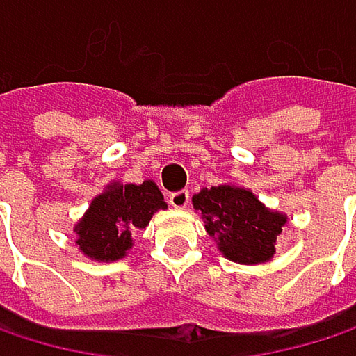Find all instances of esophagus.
<instances>
[{"label":"esophagus","instance_id":"34e87169","mask_svg":"<svg viewBox=\"0 0 356 356\" xmlns=\"http://www.w3.org/2000/svg\"><path fill=\"white\" fill-rule=\"evenodd\" d=\"M169 204H171L173 208H177V210L187 208V204H189V191H187V189H181V191L171 193V195H169Z\"/></svg>","mask_w":356,"mask_h":356}]
</instances>
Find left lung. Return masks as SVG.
<instances>
[{
  "instance_id": "obj_1",
  "label": "left lung",
  "mask_w": 356,
  "mask_h": 356,
  "mask_svg": "<svg viewBox=\"0 0 356 356\" xmlns=\"http://www.w3.org/2000/svg\"><path fill=\"white\" fill-rule=\"evenodd\" d=\"M191 204L218 251L245 266L270 261L289 225L286 214L270 210L251 189L233 183L204 187L191 197Z\"/></svg>"
}]
</instances>
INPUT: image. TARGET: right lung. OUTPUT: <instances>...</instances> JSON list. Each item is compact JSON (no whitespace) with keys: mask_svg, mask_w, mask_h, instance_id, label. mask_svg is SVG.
<instances>
[{"mask_svg":"<svg viewBox=\"0 0 356 356\" xmlns=\"http://www.w3.org/2000/svg\"><path fill=\"white\" fill-rule=\"evenodd\" d=\"M159 210H167V202L154 181H111L74 225L76 245L88 259L117 261L134 248V233L146 229Z\"/></svg>","mask_w":356,"mask_h":356,"instance_id":"1","label":"right lung"}]
</instances>
